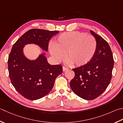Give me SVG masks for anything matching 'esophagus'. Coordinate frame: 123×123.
<instances>
[{
	"label": "esophagus",
	"instance_id": "34e87169",
	"mask_svg": "<svg viewBox=\"0 0 123 123\" xmlns=\"http://www.w3.org/2000/svg\"><path fill=\"white\" fill-rule=\"evenodd\" d=\"M68 69H69V68H67V67H63V71H66V70H68Z\"/></svg>",
	"mask_w": 123,
	"mask_h": 123
}]
</instances>
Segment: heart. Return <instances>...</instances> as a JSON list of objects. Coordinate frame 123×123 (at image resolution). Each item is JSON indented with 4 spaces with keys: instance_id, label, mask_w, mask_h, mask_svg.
<instances>
[{
    "instance_id": "1",
    "label": "heart",
    "mask_w": 123,
    "mask_h": 123,
    "mask_svg": "<svg viewBox=\"0 0 123 123\" xmlns=\"http://www.w3.org/2000/svg\"><path fill=\"white\" fill-rule=\"evenodd\" d=\"M97 49L94 37L79 31L64 32L59 36L49 50L56 62L64 59L74 67L84 66L93 59Z\"/></svg>"
}]
</instances>
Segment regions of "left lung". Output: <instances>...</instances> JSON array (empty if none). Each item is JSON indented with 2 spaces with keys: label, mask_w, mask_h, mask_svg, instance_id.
<instances>
[{
  "label": "left lung",
  "mask_w": 123,
  "mask_h": 123,
  "mask_svg": "<svg viewBox=\"0 0 123 123\" xmlns=\"http://www.w3.org/2000/svg\"><path fill=\"white\" fill-rule=\"evenodd\" d=\"M97 49L93 59L85 65L73 69L74 78L70 83L73 92L78 97L91 100L102 94L110 84L114 67V59L108 43L92 30Z\"/></svg>",
  "instance_id": "1"
}]
</instances>
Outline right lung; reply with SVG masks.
I'll use <instances>...</instances> for the list:
<instances>
[{"mask_svg": "<svg viewBox=\"0 0 123 123\" xmlns=\"http://www.w3.org/2000/svg\"><path fill=\"white\" fill-rule=\"evenodd\" d=\"M58 33L32 29L24 33L12 48L8 60L9 78L15 90L27 99L35 100L46 95L53 87L55 79L62 73V67L49 64L45 53L35 60H29L23 54V47L35 44L47 51L50 38Z\"/></svg>", "mask_w": 123, "mask_h": 123, "instance_id": "obj_1", "label": "right lung"}]
</instances>
